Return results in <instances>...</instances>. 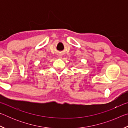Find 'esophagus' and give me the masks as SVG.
<instances>
[{"mask_svg":"<svg viewBox=\"0 0 128 128\" xmlns=\"http://www.w3.org/2000/svg\"><path fill=\"white\" fill-rule=\"evenodd\" d=\"M59 58H62V56H59Z\"/></svg>","mask_w":128,"mask_h":128,"instance_id":"esophagus-1","label":"esophagus"}]
</instances>
